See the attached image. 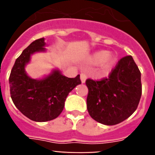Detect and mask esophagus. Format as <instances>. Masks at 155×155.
Returning a JSON list of instances; mask_svg holds the SVG:
<instances>
[{"label": "esophagus", "instance_id": "esophagus-1", "mask_svg": "<svg viewBox=\"0 0 155 155\" xmlns=\"http://www.w3.org/2000/svg\"><path fill=\"white\" fill-rule=\"evenodd\" d=\"M80 80H81V82L85 83L86 80H87V75L85 73H81L80 75Z\"/></svg>", "mask_w": 155, "mask_h": 155}]
</instances>
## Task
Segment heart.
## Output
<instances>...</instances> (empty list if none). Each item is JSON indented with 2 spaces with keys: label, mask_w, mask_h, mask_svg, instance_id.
Masks as SVG:
<instances>
[{
  "label": "heart",
  "mask_w": 155,
  "mask_h": 155,
  "mask_svg": "<svg viewBox=\"0 0 155 155\" xmlns=\"http://www.w3.org/2000/svg\"><path fill=\"white\" fill-rule=\"evenodd\" d=\"M116 59L117 58L115 55L108 54L107 51H98L90 56L88 58V62L94 64L101 63L102 71H108L115 63Z\"/></svg>",
  "instance_id": "b5f03b06"
}]
</instances>
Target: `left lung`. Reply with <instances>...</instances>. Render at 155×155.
<instances>
[{
    "label": "left lung",
    "mask_w": 155,
    "mask_h": 155,
    "mask_svg": "<svg viewBox=\"0 0 155 155\" xmlns=\"http://www.w3.org/2000/svg\"><path fill=\"white\" fill-rule=\"evenodd\" d=\"M87 108L97 122L114 125L130 117L142 96L141 72L131 55L120 58L108 78L87 79Z\"/></svg>",
    "instance_id": "obj_1"
}]
</instances>
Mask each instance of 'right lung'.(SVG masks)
Returning <instances> with one entry per match:
<instances>
[{
	"instance_id": "1",
	"label": "right lung",
	"mask_w": 155,
	"mask_h": 155,
	"mask_svg": "<svg viewBox=\"0 0 155 155\" xmlns=\"http://www.w3.org/2000/svg\"><path fill=\"white\" fill-rule=\"evenodd\" d=\"M44 40L43 38L35 40L23 51L16 59L8 80L13 104L23 115L38 122L58 117L69 92L81 84L80 75L68 78L58 70H53L41 80L32 79L26 74L25 67L31 54L46 51Z\"/></svg>"
}]
</instances>
